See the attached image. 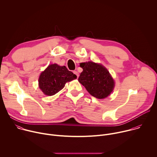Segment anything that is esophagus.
Returning <instances> with one entry per match:
<instances>
[{"instance_id": "34e87169", "label": "esophagus", "mask_w": 157, "mask_h": 157, "mask_svg": "<svg viewBox=\"0 0 157 157\" xmlns=\"http://www.w3.org/2000/svg\"><path fill=\"white\" fill-rule=\"evenodd\" d=\"M73 73H74V74H75V75L77 76V77H78V78L79 77V73H78V71H73Z\"/></svg>"}]
</instances>
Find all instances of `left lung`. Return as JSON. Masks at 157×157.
<instances>
[{
  "label": "left lung",
  "instance_id": "left-lung-1",
  "mask_svg": "<svg viewBox=\"0 0 157 157\" xmlns=\"http://www.w3.org/2000/svg\"><path fill=\"white\" fill-rule=\"evenodd\" d=\"M81 73L78 81L88 93L98 99H104L113 91L114 80L108 70L101 64L93 61L81 63Z\"/></svg>",
  "mask_w": 157,
  "mask_h": 157
}]
</instances>
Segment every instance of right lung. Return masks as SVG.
I'll use <instances>...</instances> for the list:
<instances>
[{
	"label": "right lung",
	"mask_w": 157,
	"mask_h": 157,
	"mask_svg": "<svg viewBox=\"0 0 157 157\" xmlns=\"http://www.w3.org/2000/svg\"><path fill=\"white\" fill-rule=\"evenodd\" d=\"M77 76L70 71L65 66L50 64L40 75L38 85L41 91L47 96H53L64 87L67 82L76 79Z\"/></svg>",
	"instance_id": "add662e5"
}]
</instances>
